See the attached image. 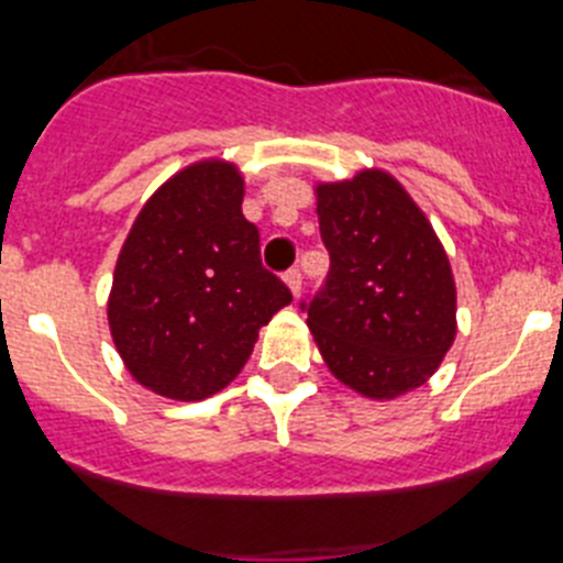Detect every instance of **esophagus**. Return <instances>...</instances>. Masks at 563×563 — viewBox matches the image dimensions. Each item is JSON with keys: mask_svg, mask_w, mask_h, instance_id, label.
Returning <instances> with one entry per match:
<instances>
[{"mask_svg": "<svg viewBox=\"0 0 563 563\" xmlns=\"http://www.w3.org/2000/svg\"><path fill=\"white\" fill-rule=\"evenodd\" d=\"M285 285L290 287L292 296L298 298V292H301V271H298V267H290V271L285 273Z\"/></svg>", "mask_w": 563, "mask_h": 563, "instance_id": "34e87169", "label": "esophagus"}]
</instances>
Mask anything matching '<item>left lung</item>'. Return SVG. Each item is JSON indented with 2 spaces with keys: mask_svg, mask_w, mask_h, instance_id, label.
<instances>
[{
  "mask_svg": "<svg viewBox=\"0 0 563 563\" xmlns=\"http://www.w3.org/2000/svg\"><path fill=\"white\" fill-rule=\"evenodd\" d=\"M330 251L307 327L332 375L372 400H395L440 369L456 338V287L445 247L409 191L380 168L318 183Z\"/></svg>",
  "mask_w": 563,
  "mask_h": 563,
  "instance_id": "obj_1",
  "label": "left lung"
}]
</instances>
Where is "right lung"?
<instances>
[{"instance_id":"add662e5","label":"right lung","mask_w":563,"mask_h":563,"mask_svg":"<svg viewBox=\"0 0 563 563\" xmlns=\"http://www.w3.org/2000/svg\"><path fill=\"white\" fill-rule=\"evenodd\" d=\"M242 197L233 163H191L148 197L118 253L109 332L129 375L154 395L191 402L225 389L258 330L292 301L262 267Z\"/></svg>"}]
</instances>
